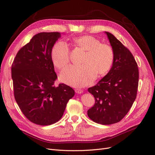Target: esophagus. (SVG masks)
<instances>
[{"mask_svg":"<svg viewBox=\"0 0 155 155\" xmlns=\"http://www.w3.org/2000/svg\"><path fill=\"white\" fill-rule=\"evenodd\" d=\"M75 91H76V92L78 94H81L83 92V91L80 88H76V90H75Z\"/></svg>","mask_w":155,"mask_h":155,"instance_id":"34e87169","label":"esophagus"}]
</instances>
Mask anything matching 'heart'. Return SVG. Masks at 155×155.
<instances>
[{
    "label": "heart",
    "mask_w": 155,
    "mask_h": 155,
    "mask_svg": "<svg viewBox=\"0 0 155 155\" xmlns=\"http://www.w3.org/2000/svg\"><path fill=\"white\" fill-rule=\"evenodd\" d=\"M72 43L85 50L80 66H69L61 74L60 79L73 87H84L92 83L97 74L100 77L110 71L114 59L110 46L101 43L99 39L91 35L74 37ZM51 59L55 67L63 69L70 61V50L67 44L59 41L54 45L50 53Z\"/></svg>",
    "instance_id": "1"
}]
</instances>
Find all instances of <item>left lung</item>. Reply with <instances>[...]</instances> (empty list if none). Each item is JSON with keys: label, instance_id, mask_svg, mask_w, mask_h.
<instances>
[{"label": "left lung", "instance_id": "8db88e82", "mask_svg": "<svg viewBox=\"0 0 155 155\" xmlns=\"http://www.w3.org/2000/svg\"><path fill=\"white\" fill-rule=\"evenodd\" d=\"M105 34L114 51V62L106 76L88 88L95 98V104L87 114L96 123L110 125L122 120L132 107L137 97L139 72L129 49L110 33Z\"/></svg>", "mask_w": 155, "mask_h": 155}]
</instances>
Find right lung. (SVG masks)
<instances>
[{"label": "right lung", "mask_w": 155, "mask_h": 155, "mask_svg": "<svg viewBox=\"0 0 155 155\" xmlns=\"http://www.w3.org/2000/svg\"><path fill=\"white\" fill-rule=\"evenodd\" d=\"M60 37L59 32L35 35L18 50L12 65L15 99L23 114L37 125L58 121L75 94L65 84L54 85L58 76L50 53Z\"/></svg>", "instance_id": "right-lung-1"}]
</instances>
